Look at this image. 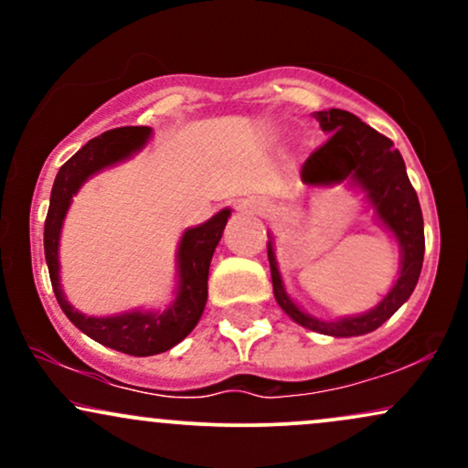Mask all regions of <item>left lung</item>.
I'll return each mask as SVG.
<instances>
[{
	"instance_id": "obj_1",
	"label": "left lung",
	"mask_w": 468,
	"mask_h": 468,
	"mask_svg": "<svg viewBox=\"0 0 468 468\" xmlns=\"http://www.w3.org/2000/svg\"><path fill=\"white\" fill-rule=\"evenodd\" d=\"M314 118L319 121L321 130L330 133V138L305 160L302 180L310 186H332L343 180H352L354 185L361 186L367 193L376 216L399 239L400 275L383 302L369 313L343 316L338 321H321L299 310V305L288 297L271 239L268 261H271L272 292L283 313L308 330L327 336H361L383 325L411 297L416 288L424 257L420 202L407 178L405 160L388 136L378 133L346 110L332 107L327 112H316Z\"/></svg>"
}]
</instances>
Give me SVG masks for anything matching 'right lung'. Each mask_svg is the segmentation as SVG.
Instances as JSON below:
<instances>
[{
    "mask_svg": "<svg viewBox=\"0 0 468 468\" xmlns=\"http://www.w3.org/2000/svg\"><path fill=\"white\" fill-rule=\"evenodd\" d=\"M149 133H152L149 127H118L83 144L58 169L44 229L48 271H50L52 290L63 313L80 332L99 341L101 346L132 354V356H154V354L171 350L197 325L208 297V266L230 216V208H224L208 222L185 230L178 246V294L165 313L132 310V313L116 316H85L66 302V294L58 283V238H61L63 219H66L72 196L90 176L141 152L144 143L149 141Z\"/></svg>",
    "mask_w": 468,
    "mask_h": 468,
    "instance_id": "obj_1",
    "label": "right lung"
}]
</instances>
